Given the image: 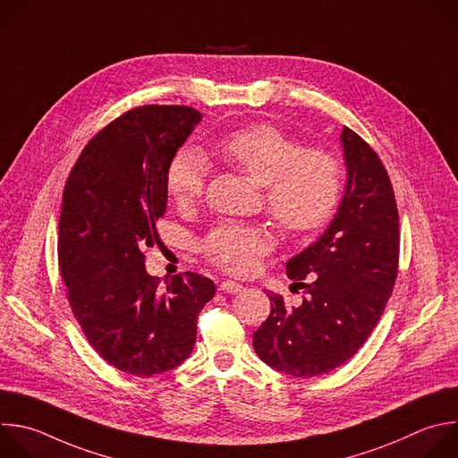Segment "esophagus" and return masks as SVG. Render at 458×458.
<instances>
[{
    "label": "esophagus",
    "instance_id": "34e87169",
    "mask_svg": "<svg viewBox=\"0 0 458 458\" xmlns=\"http://www.w3.org/2000/svg\"><path fill=\"white\" fill-rule=\"evenodd\" d=\"M219 289H221L223 293H228V294H235V293H241L244 287H242V284H239V282H233V280H225V282H221Z\"/></svg>",
    "mask_w": 458,
    "mask_h": 458
}]
</instances>
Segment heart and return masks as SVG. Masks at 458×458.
Masks as SVG:
<instances>
[{
  "instance_id": "1",
  "label": "heart",
  "mask_w": 458,
  "mask_h": 458,
  "mask_svg": "<svg viewBox=\"0 0 458 458\" xmlns=\"http://www.w3.org/2000/svg\"><path fill=\"white\" fill-rule=\"evenodd\" d=\"M219 155L264 185L269 214L291 233L320 230L335 216L344 187L340 162L324 148L301 143L273 123H251L225 136ZM208 162L196 147L174 152L165 171V191L180 205L205 192ZM273 248V235L260 225H221L203 242L207 257L230 273H251Z\"/></svg>"
}]
</instances>
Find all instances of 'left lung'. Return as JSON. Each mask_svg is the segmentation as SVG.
Wrapping results in <instances>:
<instances>
[{
	"label": "left lung",
	"mask_w": 458,
	"mask_h": 458,
	"mask_svg": "<svg viewBox=\"0 0 458 458\" xmlns=\"http://www.w3.org/2000/svg\"><path fill=\"white\" fill-rule=\"evenodd\" d=\"M347 183L336 216L306 250L287 260L294 284L310 277L298 308L269 293L271 313L253 333V349L294 377L327 374L367 342L397 276L399 214L390 178L372 147L344 125Z\"/></svg>",
	"instance_id": "obj_1"
}]
</instances>
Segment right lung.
Returning <instances> with one entry per match:
<instances>
[{
	"instance_id": "1",
	"label": "right lung",
	"mask_w": 458,
	"mask_h": 458,
	"mask_svg": "<svg viewBox=\"0 0 458 458\" xmlns=\"http://www.w3.org/2000/svg\"><path fill=\"white\" fill-rule=\"evenodd\" d=\"M201 118L187 106L127 111L89 140L64 187L57 250L70 308L91 347L132 376L182 365L216 294L199 273L162 284L143 255L167 210V165Z\"/></svg>"
}]
</instances>
